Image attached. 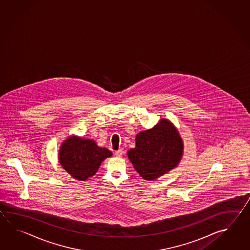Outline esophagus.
<instances>
[{
  "label": "esophagus",
  "mask_w": 250,
  "mask_h": 250,
  "mask_svg": "<svg viewBox=\"0 0 250 250\" xmlns=\"http://www.w3.org/2000/svg\"><path fill=\"white\" fill-rule=\"evenodd\" d=\"M123 149H119V150H117V151L115 152V155H116V156H118V157H122V156H123Z\"/></svg>",
  "instance_id": "obj_1"
}]
</instances>
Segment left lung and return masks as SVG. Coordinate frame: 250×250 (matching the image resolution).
I'll list each match as a JSON object with an SVG mask.
<instances>
[{
  "label": "left lung",
  "mask_w": 250,
  "mask_h": 250,
  "mask_svg": "<svg viewBox=\"0 0 250 250\" xmlns=\"http://www.w3.org/2000/svg\"><path fill=\"white\" fill-rule=\"evenodd\" d=\"M182 154L183 142L179 131L166 119L138 133L135 148L127 151L133 167L146 181H154L175 168Z\"/></svg>",
  "instance_id": "1"
}]
</instances>
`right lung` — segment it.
Instances as JSON below:
<instances>
[{
    "mask_svg": "<svg viewBox=\"0 0 250 250\" xmlns=\"http://www.w3.org/2000/svg\"><path fill=\"white\" fill-rule=\"evenodd\" d=\"M112 153L100 147L92 139L70 137L59 150V162L64 170L78 181H86L95 175L104 160Z\"/></svg>",
    "mask_w": 250,
    "mask_h": 250,
    "instance_id": "right-lung-1",
    "label": "right lung"
}]
</instances>
